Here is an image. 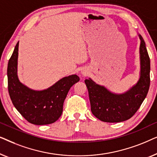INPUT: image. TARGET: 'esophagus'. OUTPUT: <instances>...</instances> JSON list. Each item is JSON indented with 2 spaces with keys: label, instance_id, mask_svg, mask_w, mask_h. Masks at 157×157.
<instances>
[{
  "label": "esophagus",
  "instance_id": "34e87169",
  "mask_svg": "<svg viewBox=\"0 0 157 157\" xmlns=\"http://www.w3.org/2000/svg\"><path fill=\"white\" fill-rule=\"evenodd\" d=\"M81 74L83 75V76H86V75L87 74V71L86 70H83L81 71Z\"/></svg>",
  "mask_w": 157,
  "mask_h": 157
}]
</instances>
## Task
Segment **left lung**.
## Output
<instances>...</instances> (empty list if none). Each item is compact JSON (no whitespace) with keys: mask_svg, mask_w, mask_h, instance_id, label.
Wrapping results in <instances>:
<instances>
[{"mask_svg":"<svg viewBox=\"0 0 157 157\" xmlns=\"http://www.w3.org/2000/svg\"><path fill=\"white\" fill-rule=\"evenodd\" d=\"M141 44L140 77L136 84L123 94H115L91 78L84 81L89 91L91 110L101 121L121 122L132 118L145 99L150 85V59L144 40L139 35Z\"/></svg>","mask_w":157,"mask_h":157,"instance_id":"left-lung-1","label":"left lung"}]
</instances>
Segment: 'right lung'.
Segmentation results:
<instances>
[{
	"instance_id": "1",
	"label": "right lung",
	"mask_w": 157,
	"mask_h": 157,
	"mask_svg": "<svg viewBox=\"0 0 157 157\" xmlns=\"http://www.w3.org/2000/svg\"><path fill=\"white\" fill-rule=\"evenodd\" d=\"M17 43L8 63V88L13 104L30 123L46 125L54 123L63 112L64 100L71 87L80 80L77 75L60 79L42 91L29 89L19 81L17 74L18 56Z\"/></svg>"
}]
</instances>
